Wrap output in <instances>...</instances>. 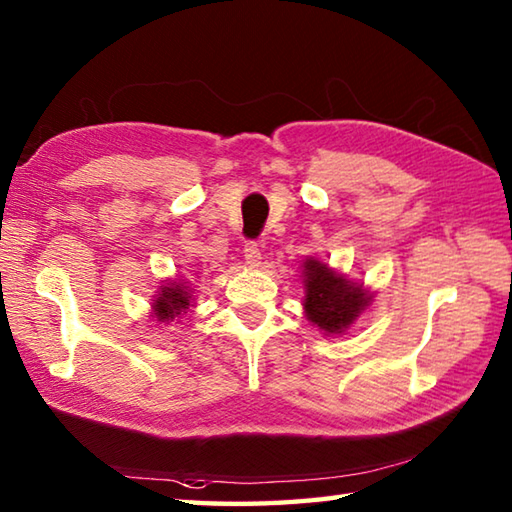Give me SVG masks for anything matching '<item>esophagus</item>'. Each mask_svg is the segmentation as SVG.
<instances>
[{"mask_svg":"<svg viewBox=\"0 0 512 512\" xmlns=\"http://www.w3.org/2000/svg\"><path fill=\"white\" fill-rule=\"evenodd\" d=\"M244 257H246V264H248L250 268H259V266H262V248H259L257 241H246Z\"/></svg>","mask_w":512,"mask_h":512,"instance_id":"1","label":"esophagus"}]
</instances>
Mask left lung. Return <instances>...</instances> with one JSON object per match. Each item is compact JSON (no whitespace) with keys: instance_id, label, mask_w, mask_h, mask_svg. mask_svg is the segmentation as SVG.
<instances>
[{"instance_id":"1","label":"left lung","mask_w":512,"mask_h":512,"mask_svg":"<svg viewBox=\"0 0 512 512\" xmlns=\"http://www.w3.org/2000/svg\"><path fill=\"white\" fill-rule=\"evenodd\" d=\"M305 314L311 323L329 334H339L368 307L366 291L329 271L318 259L305 262Z\"/></svg>"}]
</instances>
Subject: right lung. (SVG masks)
I'll return each mask as SVG.
<instances>
[{
  "instance_id": "right-lung-1",
  "label": "right lung",
  "mask_w": 512,
  "mask_h": 512,
  "mask_svg": "<svg viewBox=\"0 0 512 512\" xmlns=\"http://www.w3.org/2000/svg\"><path fill=\"white\" fill-rule=\"evenodd\" d=\"M189 302H192V296H189V289L183 282H171L169 287H162L160 298L155 300L153 311L158 320H171L180 314H187Z\"/></svg>"
}]
</instances>
